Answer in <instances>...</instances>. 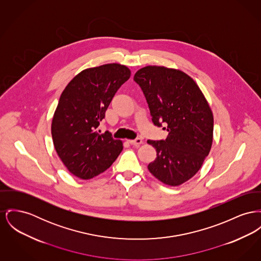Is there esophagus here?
I'll return each mask as SVG.
<instances>
[{
    "instance_id": "esophagus-1",
    "label": "esophagus",
    "mask_w": 261,
    "mask_h": 261,
    "mask_svg": "<svg viewBox=\"0 0 261 261\" xmlns=\"http://www.w3.org/2000/svg\"><path fill=\"white\" fill-rule=\"evenodd\" d=\"M142 139L141 138H136L134 139V140H129V143L131 144V145H134V146H139V145H141L142 144Z\"/></svg>"
}]
</instances>
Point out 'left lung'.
I'll return each instance as SVG.
<instances>
[{
	"label": "left lung",
	"mask_w": 261,
	"mask_h": 261,
	"mask_svg": "<svg viewBox=\"0 0 261 261\" xmlns=\"http://www.w3.org/2000/svg\"><path fill=\"white\" fill-rule=\"evenodd\" d=\"M134 81L146 97L153 124H164L169 132L166 140H148L156 151L148 169L163 184L180 185L195 175L211 150V108L193 79L179 70L147 66L137 71Z\"/></svg>",
	"instance_id": "left-lung-1"
}]
</instances>
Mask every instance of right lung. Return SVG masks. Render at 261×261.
Segmentation results:
<instances>
[{
	"label": "right lung",
	"instance_id": "add662e5",
	"mask_svg": "<svg viewBox=\"0 0 261 261\" xmlns=\"http://www.w3.org/2000/svg\"><path fill=\"white\" fill-rule=\"evenodd\" d=\"M131 76L130 70L112 63L82 71L62 92L51 133L55 150L68 170L82 179L103 172L123 150L122 142L99 122L114 94Z\"/></svg>",
	"mask_w": 261,
	"mask_h": 261
}]
</instances>
